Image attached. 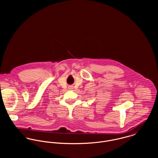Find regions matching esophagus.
<instances>
[{"label":"esophagus","instance_id":"obj_1","mask_svg":"<svg viewBox=\"0 0 158 158\" xmlns=\"http://www.w3.org/2000/svg\"><path fill=\"white\" fill-rule=\"evenodd\" d=\"M73 89V88L72 87V86H70V87H69V89Z\"/></svg>","mask_w":158,"mask_h":158}]
</instances>
